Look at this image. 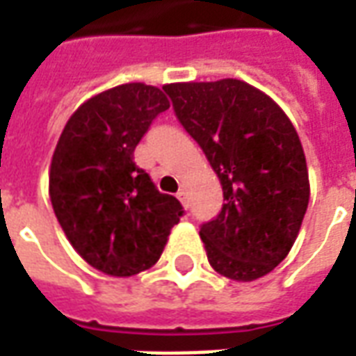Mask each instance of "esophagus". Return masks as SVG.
Masks as SVG:
<instances>
[{
    "instance_id": "34e87169",
    "label": "esophagus",
    "mask_w": 356,
    "mask_h": 356,
    "mask_svg": "<svg viewBox=\"0 0 356 356\" xmlns=\"http://www.w3.org/2000/svg\"><path fill=\"white\" fill-rule=\"evenodd\" d=\"M177 198H179V202H181V204L185 205V207L188 205V202H186V191H185V188H179Z\"/></svg>"
}]
</instances>
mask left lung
<instances>
[{
	"instance_id": "1",
	"label": "left lung",
	"mask_w": 356,
	"mask_h": 356,
	"mask_svg": "<svg viewBox=\"0 0 356 356\" xmlns=\"http://www.w3.org/2000/svg\"><path fill=\"white\" fill-rule=\"evenodd\" d=\"M175 115L222 185V211L200 228L217 273L247 283L283 262L309 204L305 154L291 118L239 79L164 84Z\"/></svg>"
}]
</instances>
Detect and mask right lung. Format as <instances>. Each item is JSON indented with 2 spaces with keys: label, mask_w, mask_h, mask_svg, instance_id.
Instances as JSON below:
<instances>
[{
  "label": "right lung",
  "mask_w": 356,
  "mask_h": 356,
  "mask_svg": "<svg viewBox=\"0 0 356 356\" xmlns=\"http://www.w3.org/2000/svg\"><path fill=\"white\" fill-rule=\"evenodd\" d=\"M170 109L162 88L126 83L88 97L65 122L49 170L58 222L79 257L111 277L156 264L183 215L134 162L154 118Z\"/></svg>",
  "instance_id": "obj_1"
}]
</instances>
